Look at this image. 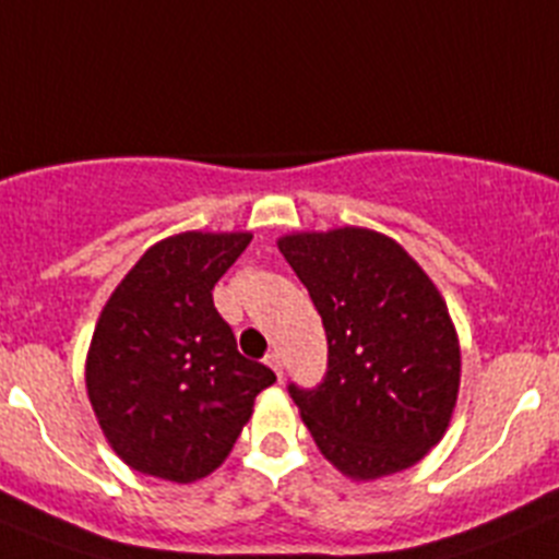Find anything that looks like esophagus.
<instances>
[{
    "label": "esophagus",
    "mask_w": 559,
    "mask_h": 559,
    "mask_svg": "<svg viewBox=\"0 0 559 559\" xmlns=\"http://www.w3.org/2000/svg\"><path fill=\"white\" fill-rule=\"evenodd\" d=\"M265 364H269V367L274 369L276 378L283 380V355H280V353H269V355H265Z\"/></svg>",
    "instance_id": "obj_1"
}]
</instances>
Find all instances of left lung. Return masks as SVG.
Wrapping results in <instances>:
<instances>
[{
	"mask_svg": "<svg viewBox=\"0 0 559 559\" xmlns=\"http://www.w3.org/2000/svg\"><path fill=\"white\" fill-rule=\"evenodd\" d=\"M276 246L328 333L322 383H288L319 451L358 481L417 464L448 431L462 372L437 285L372 229L299 231Z\"/></svg>",
	"mask_w": 559,
	"mask_h": 559,
	"instance_id": "1",
	"label": "left lung"
}]
</instances>
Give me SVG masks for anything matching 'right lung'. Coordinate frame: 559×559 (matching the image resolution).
<instances>
[{"mask_svg":"<svg viewBox=\"0 0 559 559\" xmlns=\"http://www.w3.org/2000/svg\"><path fill=\"white\" fill-rule=\"evenodd\" d=\"M249 231H185L126 274L97 319L86 389L114 453L145 476L190 484L229 456L254 397L276 380L243 358L212 288Z\"/></svg>","mask_w":559,"mask_h":559,"instance_id":"add662e5","label":"right lung"}]
</instances>
